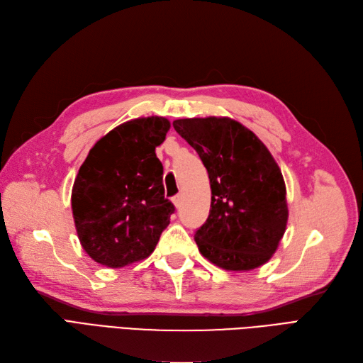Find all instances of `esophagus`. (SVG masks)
<instances>
[{
  "mask_svg": "<svg viewBox=\"0 0 363 363\" xmlns=\"http://www.w3.org/2000/svg\"><path fill=\"white\" fill-rule=\"evenodd\" d=\"M172 202H173V205H174V206L179 208V206H181V203H182V196H181V194L174 196V197L172 199Z\"/></svg>",
  "mask_w": 363,
  "mask_h": 363,
  "instance_id": "34e87169",
  "label": "esophagus"
}]
</instances>
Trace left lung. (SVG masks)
I'll return each mask as SVG.
<instances>
[{"label":"left lung","mask_w":363,"mask_h":363,"mask_svg":"<svg viewBox=\"0 0 363 363\" xmlns=\"http://www.w3.org/2000/svg\"><path fill=\"white\" fill-rule=\"evenodd\" d=\"M201 157L211 208L194 241L202 256L229 272L255 270L272 259L288 223L286 186L270 150L230 118L173 121Z\"/></svg>","instance_id":"1"}]
</instances>
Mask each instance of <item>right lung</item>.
I'll list each match as a JSON object with an SVG mask.
<instances>
[{"mask_svg": "<svg viewBox=\"0 0 363 363\" xmlns=\"http://www.w3.org/2000/svg\"><path fill=\"white\" fill-rule=\"evenodd\" d=\"M169 130L160 116L128 121L99 138L81 164L72 214L78 240L95 262L122 268L143 261L169 226L174 206L164 199L155 154Z\"/></svg>", "mask_w": 363, "mask_h": 363, "instance_id": "right-lung-1", "label": "right lung"}]
</instances>
